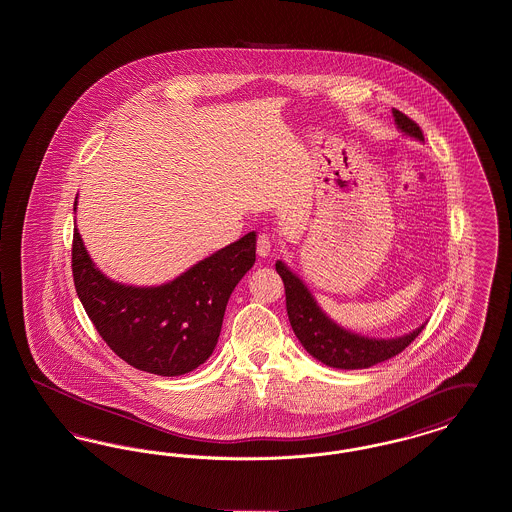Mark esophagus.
Masks as SVG:
<instances>
[{
	"mask_svg": "<svg viewBox=\"0 0 512 512\" xmlns=\"http://www.w3.org/2000/svg\"><path fill=\"white\" fill-rule=\"evenodd\" d=\"M257 253H259V257H267L268 253H270V238H268L267 234H261L257 238Z\"/></svg>",
	"mask_w": 512,
	"mask_h": 512,
	"instance_id": "obj_1",
	"label": "esophagus"
}]
</instances>
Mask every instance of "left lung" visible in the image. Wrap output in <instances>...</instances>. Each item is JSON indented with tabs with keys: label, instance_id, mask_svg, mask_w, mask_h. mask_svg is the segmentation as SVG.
Returning a JSON list of instances; mask_svg holds the SVG:
<instances>
[{
	"label": "left lung",
	"instance_id": "1",
	"mask_svg": "<svg viewBox=\"0 0 512 512\" xmlns=\"http://www.w3.org/2000/svg\"><path fill=\"white\" fill-rule=\"evenodd\" d=\"M393 117L405 134L424 140L420 126L405 113L393 109ZM276 272L284 282L286 309L297 340L324 365L355 370L384 363L411 345L424 328L420 326L411 334L395 340H370L351 334L318 309L317 301L305 288V284L282 261L276 263Z\"/></svg>",
	"mask_w": 512,
	"mask_h": 512
}]
</instances>
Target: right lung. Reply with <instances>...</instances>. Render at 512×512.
Here are the masks:
<instances>
[{"label":"right lung","mask_w":512,"mask_h":512,"mask_svg":"<svg viewBox=\"0 0 512 512\" xmlns=\"http://www.w3.org/2000/svg\"><path fill=\"white\" fill-rule=\"evenodd\" d=\"M253 263L249 232L169 284L132 288L99 272L74 228V288L88 317L122 361L159 376L186 374L211 357L228 297Z\"/></svg>","instance_id":"obj_1"}]
</instances>
